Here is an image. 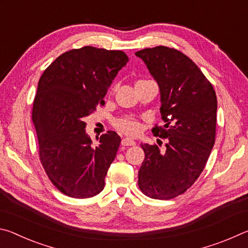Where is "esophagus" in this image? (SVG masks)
<instances>
[{"instance_id": "1", "label": "esophagus", "mask_w": 248, "mask_h": 248, "mask_svg": "<svg viewBox=\"0 0 248 248\" xmlns=\"http://www.w3.org/2000/svg\"><path fill=\"white\" fill-rule=\"evenodd\" d=\"M121 144L124 146H131V145H136V141L130 139V138H124L123 140H121Z\"/></svg>"}]
</instances>
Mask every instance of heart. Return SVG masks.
<instances>
[{"mask_svg":"<svg viewBox=\"0 0 248 248\" xmlns=\"http://www.w3.org/2000/svg\"><path fill=\"white\" fill-rule=\"evenodd\" d=\"M115 125L119 131L124 132L125 134H131V136L137 134L140 131L139 121H137L133 118H130V117H124V118H120L118 120H116Z\"/></svg>","mask_w":248,"mask_h":248,"instance_id":"obj_1","label":"heart"}]
</instances>
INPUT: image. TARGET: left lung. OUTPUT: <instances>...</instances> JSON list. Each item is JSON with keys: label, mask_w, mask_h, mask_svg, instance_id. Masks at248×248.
Masks as SVG:
<instances>
[{"label": "left lung", "mask_w": 248, "mask_h": 248, "mask_svg": "<svg viewBox=\"0 0 248 248\" xmlns=\"http://www.w3.org/2000/svg\"><path fill=\"white\" fill-rule=\"evenodd\" d=\"M157 82L165 124L155 136L167 139L164 149L141 144L145 157L138 184L150 198L169 200L192 186L205 166L216 141L217 95L191 59L158 46L136 52Z\"/></svg>", "instance_id": "1"}]
</instances>
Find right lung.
Instances as JSON below:
<instances>
[{
    "mask_svg": "<svg viewBox=\"0 0 248 248\" xmlns=\"http://www.w3.org/2000/svg\"><path fill=\"white\" fill-rule=\"evenodd\" d=\"M128 61L120 50L86 46L62 53L41 75L32 123L41 164L62 194L84 199L104 189L121 139L108 131L93 145L84 118L105 105L108 87Z\"/></svg>",
    "mask_w": 248,
    "mask_h": 248,
    "instance_id": "right-lung-1",
    "label": "right lung"
}]
</instances>
